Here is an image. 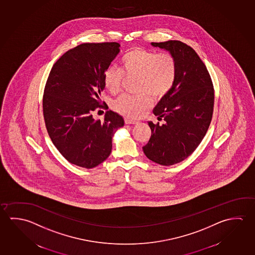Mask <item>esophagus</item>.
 Wrapping results in <instances>:
<instances>
[{
  "label": "esophagus",
  "instance_id": "1",
  "mask_svg": "<svg viewBox=\"0 0 255 255\" xmlns=\"http://www.w3.org/2000/svg\"><path fill=\"white\" fill-rule=\"evenodd\" d=\"M125 122H126V125H137L138 121H135L132 119H129V118H125Z\"/></svg>",
  "mask_w": 255,
  "mask_h": 255
}]
</instances>
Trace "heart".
<instances>
[{"label": "heart", "mask_w": 255, "mask_h": 255, "mask_svg": "<svg viewBox=\"0 0 255 255\" xmlns=\"http://www.w3.org/2000/svg\"><path fill=\"white\" fill-rule=\"evenodd\" d=\"M121 68L109 67L105 72V87L112 93L120 91L124 75L137 76V90L142 94H123L114 102V109L126 117H138L151 106V98L166 95L176 78V61L169 52L156 54L152 50L135 48L120 59ZM149 94L148 96L145 93Z\"/></svg>", "instance_id": "1"}]
</instances>
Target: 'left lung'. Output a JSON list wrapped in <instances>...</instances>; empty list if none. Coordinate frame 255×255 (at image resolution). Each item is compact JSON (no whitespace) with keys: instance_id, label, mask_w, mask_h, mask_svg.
<instances>
[{"instance_id":"8db88e82","label":"left lung","mask_w":255,"mask_h":255,"mask_svg":"<svg viewBox=\"0 0 255 255\" xmlns=\"http://www.w3.org/2000/svg\"><path fill=\"white\" fill-rule=\"evenodd\" d=\"M171 53L176 78L153 113L163 125L148 122L151 137L143 146L146 157L169 166L188 157L199 146L213 117L214 92L208 70L192 48L180 41L151 42Z\"/></svg>"}]
</instances>
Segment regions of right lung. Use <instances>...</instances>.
Listing matches in <instances>:
<instances>
[{"label": "right lung", "mask_w": 255, "mask_h": 255, "mask_svg": "<svg viewBox=\"0 0 255 255\" xmlns=\"http://www.w3.org/2000/svg\"><path fill=\"white\" fill-rule=\"evenodd\" d=\"M117 42L83 43L67 51L50 70L42 100L48 133L69 163L91 169L108 158L112 138L125 126L111 110L95 120L106 70L120 51Z\"/></svg>", "instance_id": "1"}]
</instances>
